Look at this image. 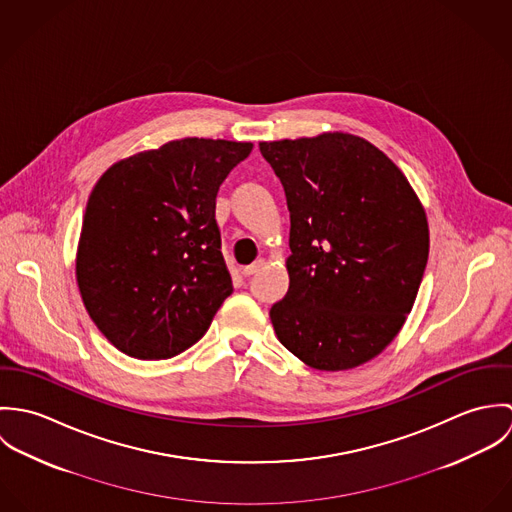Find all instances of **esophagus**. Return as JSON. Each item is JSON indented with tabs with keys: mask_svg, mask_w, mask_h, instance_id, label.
<instances>
[{
	"mask_svg": "<svg viewBox=\"0 0 512 512\" xmlns=\"http://www.w3.org/2000/svg\"><path fill=\"white\" fill-rule=\"evenodd\" d=\"M264 264H266V260H264V258H260V260H256L254 264L246 266V268L242 270V274H244V276H254V274H258V272L264 268Z\"/></svg>",
	"mask_w": 512,
	"mask_h": 512,
	"instance_id": "34e87169",
	"label": "esophagus"
}]
</instances>
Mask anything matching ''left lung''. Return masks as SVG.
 Returning <instances> with one entry per match:
<instances>
[{"label":"left lung","instance_id":"1","mask_svg":"<svg viewBox=\"0 0 512 512\" xmlns=\"http://www.w3.org/2000/svg\"><path fill=\"white\" fill-rule=\"evenodd\" d=\"M290 211V288L270 309L280 343L317 370H349L402 329L430 254L406 175L359 136L260 142Z\"/></svg>","mask_w":512,"mask_h":512}]
</instances>
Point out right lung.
Segmentation results:
<instances>
[{"mask_svg": "<svg viewBox=\"0 0 512 512\" xmlns=\"http://www.w3.org/2000/svg\"><path fill=\"white\" fill-rule=\"evenodd\" d=\"M250 142L183 138L120 159L94 185L76 284L100 333L134 359H171L211 327L232 280L217 193Z\"/></svg>", "mask_w": 512, "mask_h": 512, "instance_id": "obj_1", "label": "right lung"}]
</instances>
